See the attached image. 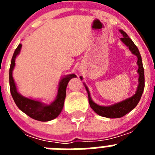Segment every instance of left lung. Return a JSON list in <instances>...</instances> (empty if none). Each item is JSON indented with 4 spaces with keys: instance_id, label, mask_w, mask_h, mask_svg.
<instances>
[{
    "instance_id": "left-lung-1",
    "label": "left lung",
    "mask_w": 155,
    "mask_h": 155,
    "mask_svg": "<svg viewBox=\"0 0 155 155\" xmlns=\"http://www.w3.org/2000/svg\"><path fill=\"white\" fill-rule=\"evenodd\" d=\"M120 33L123 35V38L120 39L122 42L129 48V50H130L133 54L136 55L137 57V64L138 65L137 73L139 74V78H138V86L136 93L130 98H127V99L118 102V103L109 105V106H102V105H97L96 103L93 102L91 98V95H90L88 88L84 84L86 91L88 94V102H89L91 108L97 114L101 116H103V117H106V118H120V117H123L126 114L130 113L131 110H133L137 106L140 99L141 98L143 89H144V71H143V64H142L141 56L140 54V52L137 46L134 44V42L128 36V35L124 30L120 29ZM80 78L82 80V78Z\"/></svg>"
}]
</instances>
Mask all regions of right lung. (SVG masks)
<instances>
[{"label": "right lung", "instance_id": "add662e5", "mask_svg": "<svg viewBox=\"0 0 155 155\" xmlns=\"http://www.w3.org/2000/svg\"><path fill=\"white\" fill-rule=\"evenodd\" d=\"M21 48V44H19L14 52L12 62H11L10 70H9L10 91L14 101L19 109H21L23 113L34 120L46 122L57 118L64 108V100L66 97V88H67L68 82L71 78H76V75L72 74L67 75L61 79L59 83L57 98L50 105H46L41 102L40 101L31 99V98L22 96L17 91L16 84L12 77V71L15 66V58L20 53Z\"/></svg>", "mask_w": 155, "mask_h": 155}]
</instances>
